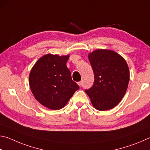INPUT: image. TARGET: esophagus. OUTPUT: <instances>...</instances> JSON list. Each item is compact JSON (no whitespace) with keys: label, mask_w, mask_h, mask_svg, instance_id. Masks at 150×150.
Here are the masks:
<instances>
[{"label":"esophagus","mask_w":150,"mask_h":150,"mask_svg":"<svg viewBox=\"0 0 150 150\" xmlns=\"http://www.w3.org/2000/svg\"><path fill=\"white\" fill-rule=\"evenodd\" d=\"M77 84L79 85V87H81V86H82V81H79V82L77 83Z\"/></svg>","instance_id":"esophagus-1"}]
</instances>
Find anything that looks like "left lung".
Wrapping results in <instances>:
<instances>
[{
	"instance_id": "left-lung-1",
	"label": "left lung",
	"mask_w": 150,
	"mask_h": 150,
	"mask_svg": "<svg viewBox=\"0 0 150 150\" xmlns=\"http://www.w3.org/2000/svg\"><path fill=\"white\" fill-rule=\"evenodd\" d=\"M88 59L95 80L92 87L85 91L97 110L114 108L125 95L130 80L125 59L113 51L101 49L88 54Z\"/></svg>"
}]
</instances>
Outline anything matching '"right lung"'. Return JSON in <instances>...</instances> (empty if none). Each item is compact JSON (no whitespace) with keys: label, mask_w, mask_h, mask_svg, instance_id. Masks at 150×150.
<instances>
[{"label":"right lung","mask_w":150,"mask_h":150,"mask_svg":"<svg viewBox=\"0 0 150 150\" xmlns=\"http://www.w3.org/2000/svg\"><path fill=\"white\" fill-rule=\"evenodd\" d=\"M69 55L47 54L35 63L30 73V87L40 103L52 110H59L79 87L72 80L66 66Z\"/></svg>","instance_id":"1"}]
</instances>
